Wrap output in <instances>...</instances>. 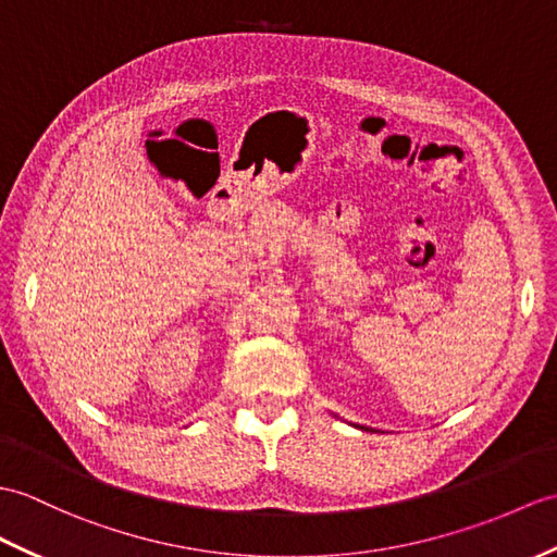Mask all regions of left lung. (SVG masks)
I'll use <instances>...</instances> for the list:
<instances>
[{
  "label": "left lung",
  "mask_w": 557,
  "mask_h": 557,
  "mask_svg": "<svg viewBox=\"0 0 557 557\" xmlns=\"http://www.w3.org/2000/svg\"><path fill=\"white\" fill-rule=\"evenodd\" d=\"M360 430H363V426H360Z\"/></svg>",
  "instance_id": "8db88e82"
}]
</instances>
